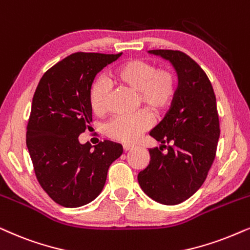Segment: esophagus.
Returning <instances> with one entry per match:
<instances>
[{
  "label": "esophagus",
  "mask_w": 250,
  "mask_h": 250,
  "mask_svg": "<svg viewBox=\"0 0 250 250\" xmlns=\"http://www.w3.org/2000/svg\"><path fill=\"white\" fill-rule=\"evenodd\" d=\"M133 148H134V145H124V146H123V150H124V151H128Z\"/></svg>",
  "instance_id": "obj_1"
}]
</instances>
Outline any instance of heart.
Returning <instances> with one entry per match:
<instances>
[{
    "label": "heart",
    "instance_id": "1",
    "mask_svg": "<svg viewBox=\"0 0 250 250\" xmlns=\"http://www.w3.org/2000/svg\"><path fill=\"white\" fill-rule=\"evenodd\" d=\"M112 76L117 85L138 93V102L154 115L164 113L176 99V78L170 71L157 69L150 62L144 60L123 62L113 70ZM109 95V83L103 78H97L88 93L90 110L95 115H102L105 111ZM150 125V116L141 111L133 116H116L105 125L104 133L112 140L133 142Z\"/></svg>",
    "mask_w": 250,
    "mask_h": 250
}]
</instances>
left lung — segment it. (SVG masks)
I'll return each instance as SVG.
<instances>
[{"mask_svg":"<svg viewBox=\"0 0 250 250\" xmlns=\"http://www.w3.org/2000/svg\"><path fill=\"white\" fill-rule=\"evenodd\" d=\"M149 54L172 64L178 88L165 117L149 133L162 146L149 149L150 162L139 172L138 181L150 199L174 206L202 186L215 160L220 134L216 96L206 72L188 55L164 49ZM162 147L167 148L165 154Z\"/></svg>","mask_w":250,"mask_h":250,"instance_id":"1","label":"left lung"}]
</instances>
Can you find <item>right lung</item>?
I'll return each instance as SVG.
<instances>
[{"instance_id": "obj_1", "label": "right lung", "mask_w": 250, "mask_h": 250, "mask_svg": "<svg viewBox=\"0 0 250 250\" xmlns=\"http://www.w3.org/2000/svg\"><path fill=\"white\" fill-rule=\"evenodd\" d=\"M121 55H70L51 66L35 89L26 146L39 184L60 206L92 202L104 187L109 167L123 154L116 142L92 148L78 140L92 122L88 93L94 78Z\"/></svg>"}]
</instances>
